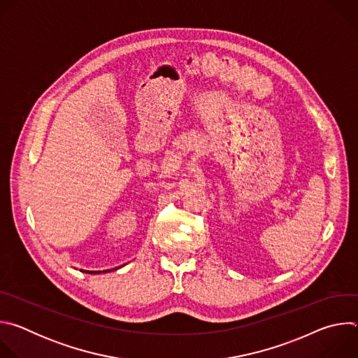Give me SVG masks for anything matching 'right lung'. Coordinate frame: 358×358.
<instances>
[{"mask_svg":"<svg viewBox=\"0 0 358 358\" xmlns=\"http://www.w3.org/2000/svg\"><path fill=\"white\" fill-rule=\"evenodd\" d=\"M116 269H117V268H116ZM113 271H115V269H113ZM103 272H110V271H103ZM87 273H100V271H92V272L87 271Z\"/></svg>","mask_w":358,"mask_h":358,"instance_id":"obj_1","label":"right lung"}]
</instances>
